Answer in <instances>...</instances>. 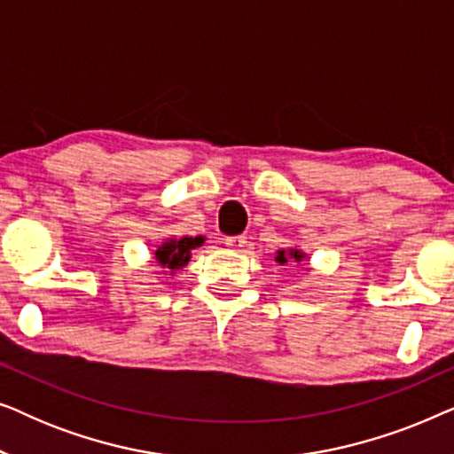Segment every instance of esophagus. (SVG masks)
Here are the masks:
<instances>
[{"instance_id":"1","label":"esophagus","mask_w":454,"mask_h":454,"mask_svg":"<svg viewBox=\"0 0 454 454\" xmlns=\"http://www.w3.org/2000/svg\"><path fill=\"white\" fill-rule=\"evenodd\" d=\"M246 235H229V238H225V244L227 247H231V250H241V247L246 246Z\"/></svg>"}]
</instances>
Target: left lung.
Wrapping results in <instances>:
<instances>
[{
	"mask_svg": "<svg viewBox=\"0 0 454 454\" xmlns=\"http://www.w3.org/2000/svg\"><path fill=\"white\" fill-rule=\"evenodd\" d=\"M287 256H289V258H295L297 262H300V260L303 258V254H301V252H297V250H291L289 254L285 252V250H281V252H277V262L285 264V262H287Z\"/></svg>",
	"mask_w": 454,
	"mask_h": 454,
	"instance_id": "obj_1",
	"label": "left lung"
}]
</instances>
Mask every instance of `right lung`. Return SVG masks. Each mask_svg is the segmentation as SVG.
Wrapping results in <instances>:
<instances>
[{
	"label": "right lung",
	"instance_id": "add662e5",
	"mask_svg": "<svg viewBox=\"0 0 454 454\" xmlns=\"http://www.w3.org/2000/svg\"><path fill=\"white\" fill-rule=\"evenodd\" d=\"M202 246V238H182V239H167L163 246L154 252L160 266H167V269L176 270L182 269V266L188 264L190 252L194 247Z\"/></svg>",
	"mask_w": 454,
	"mask_h": 454
}]
</instances>
